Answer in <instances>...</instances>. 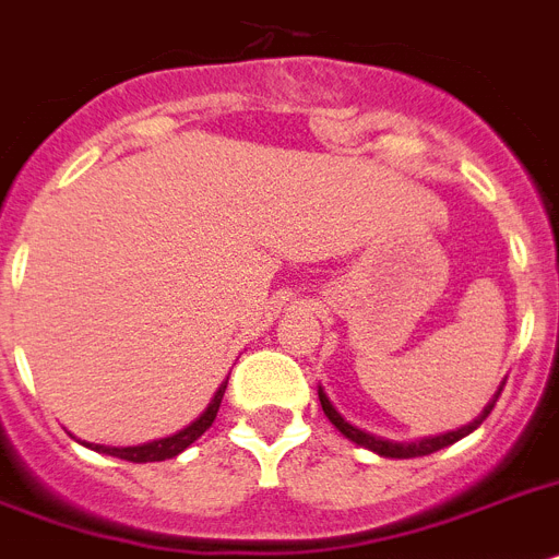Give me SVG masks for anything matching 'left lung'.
<instances>
[{"instance_id":"obj_1","label":"left lung","mask_w":559,"mask_h":559,"mask_svg":"<svg viewBox=\"0 0 559 559\" xmlns=\"http://www.w3.org/2000/svg\"><path fill=\"white\" fill-rule=\"evenodd\" d=\"M500 392H503V386L497 389V395L491 397V403L483 409V415H477L475 420L468 426H461L457 431H447V435H435V438H424V440H415V443H395V440H383L378 438V435H369V431L358 429V426H352L349 420H344V415L332 406V401L326 397V392H323L321 386H318V401H321V409L323 415L330 417V424L335 426L344 438H349L352 443H358V447L369 449V452L381 454V457H424V454H431L438 452V449H447L452 447V443H457L461 438H466L468 431H475L477 426L489 417V412L495 409V401L500 397Z\"/></svg>"}]
</instances>
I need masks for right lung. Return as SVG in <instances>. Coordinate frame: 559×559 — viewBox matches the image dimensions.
<instances>
[{
	"label": "right lung",
	"instance_id": "right-lung-1",
	"mask_svg": "<svg viewBox=\"0 0 559 559\" xmlns=\"http://www.w3.org/2000/svg\"><path fill=\"white\" fill-rule=\"evenodd\" d=\"M229 381V378H227ZM227 381L222 383V386L215 389L213 401H210V406L204 412H201L195 420H192L187 429L176 431V435H170V438H162V440H153V443H142V447H102V443H84V440H79L82 447L93 449V452L98 454H110V457H121V461H130V463H156V461H170V457H176V454L185 452L190 443H195V440L204 435V431L213 426L215 415H218V406H222V397H224V389H227Z\"/></svg>",
	"mask_w": 559,
	"mask_h": 559
}]
</instances>
